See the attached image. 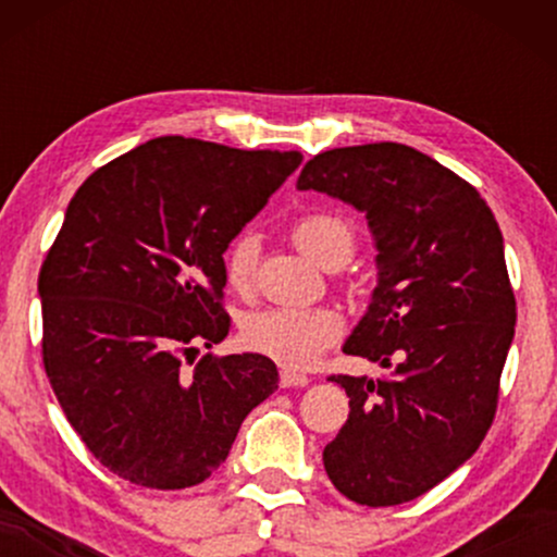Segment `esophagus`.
<instances>
[{"mask_svg":"<svg viewBox=\"0 0 557 557\" xmlns=\"http://www.w3.org/2000/svg\"><path fill=\"white\" fill-rule=\"evenodd\" d=\"M309 382L311 380L306 374L293 372V369H287V367L280 369V387H306Z\"/></svg>","mask_w":557,"mask_h":557,"instance_id":"esophagus-1","label":"esophagus"}]
</instances>
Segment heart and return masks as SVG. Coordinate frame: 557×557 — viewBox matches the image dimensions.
<instances>
[{
    "label": "heart",
    "mask_w": 557,
    "mask_h": 557,
    "mask_svg": "<svg viewBox=\"0 0 557 557\" xmlns=\"http://www.w3.org/2000/svg\"><path fill=\"white\" fill-rule=\"evenodd\" d=\"M293 243L311 261L324 270H341L354 257L356 230L337 212L304 214L290 230ZM259 261L257 235L243 233L230 243L225 253V280L235 293H248L253 287ZM343 319L337 311L324 309H293V306H272L253 311L243 319L240 341L253 354L283 363L290 369H309L319 356L341 341Z\"/></svg>",
    "instance_id": "heart-1"
}]
</instances>
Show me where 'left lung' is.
I'll return each instance as SVG.
<instances>
[{
    "label": "left lung",
    "instance_id": "8db88e82",
    "mask_svg": "<svg viewBox=\"0 0 557 557\" xmlns=\"http://www.w3.org/2000/svg\"><path fill=\"white\" fill-rule=\"evenodd\" d=\"M296 185L367 214L376 287L343 350L393 367L330 376L350 413L324 469L348 500L408 503L469 461L495 419L516 327L503 233L474 185L393 140L322 151Z\"/></svg>",
    "mask_w": 557,
    "mask_h": 557
}]
</instances>
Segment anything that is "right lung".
Listing matches in <instances>:
<instances>
[{"instance_id": "add662e5", "label": "right lung", "mask_w": 557, "mask_h": 557, "mask_svg": "<svg viewBox=\"0 0 557 557\" xmlns=\"http://www.w3.org/2000/svg\"><path fill=\"white\" fill-rule=\"evenodd\" d=\"M300 159L162 136L75 190L38 274L44 369L112 474L151 490L201 484L277 389L261 354L183 363L227 337L222 257Z\"/></svg>"}]
</instances>
